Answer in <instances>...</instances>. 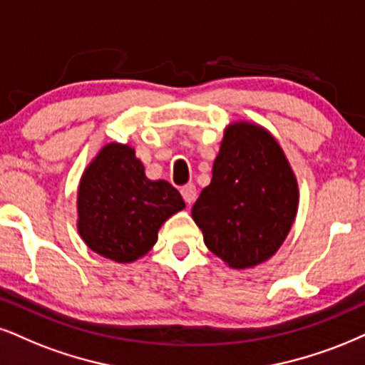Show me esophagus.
Listing matches in <instances>:
<instances>
[{
    "instance_id": "esophagus-1",
    "label": "esophagus",
    "mask_w": 365,
    "mask_h": 365,
    "mask_svg": "<svg viewBox=\"0 0 365 365\" xmlns=\"http://www.w3.org/2000/svg\"><path fill=\"white\" fill-rule=\"evenodd\" d=\"M181 195H182L184 201H186L187 205L195 203V200H196V186H195V184L190 182V184H186V186H182L181 187Z\"/></svg>"
}]
</instances>
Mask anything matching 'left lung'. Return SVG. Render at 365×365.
Wrapping results in <instances>:
<instances>
[{
  "label": "left lung",
  "mask_w": 365,
  "mask_h": 365,
  "mask_svg": "<svg viewBox=\"0 0 365 365\" xmlns=\"http://www.w3.org/2000/svg\"><path fill=\"white\" fill-rule=\"evenodd\" d=\"M296 211L298 182L276 138L259 125L232 123L191 210L206 247L230 267H254L282 245Z\"/></svg>",
  "instance_id": "left-lung-1"
}]
</instances>
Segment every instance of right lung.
<instances>
[{"instance_id":"obj_1","label":"right lung","mask_w":365,"mask_h":365,"mask_svg":"<svg viewBox=\"0 0 365 365\" xmlns=\"http://www.w3.org/2000/svg\"><path fill=\"white\" fill-rule=\"evenodd\" d=\"M184 206L173 184L147 178L132 147L108 143L81 178L78 230L96 254L133 262L154 247L160 225Z\"/></svg>"}]
</instances>
